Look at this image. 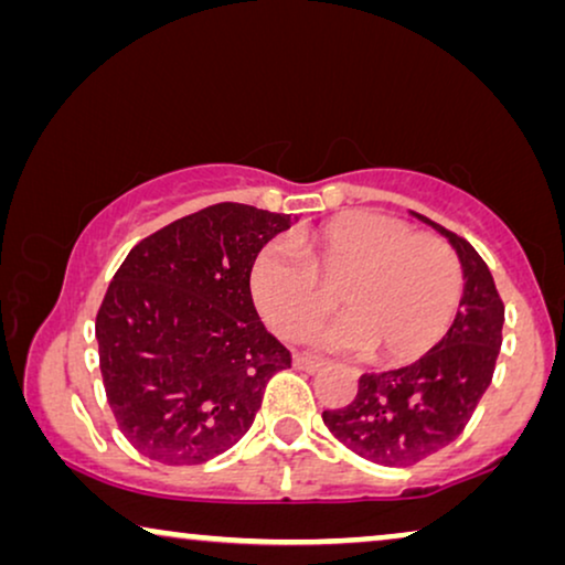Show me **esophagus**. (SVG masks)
Listing matches in <instances>:
<instances>
[{"label": "esophagus", "mask_w": 565, "mask_h": 565, "mask_svg": "<svg viewBox=\"0 0 565 565\" xmlns=\"http://www.w3.org/2000/svg\"><path fill=\"white\" fill-rule=\"evenodd\" d=\"M292 365H296L298 370H306V373H319V370L327 365V362L319 360V358H308V354H296Z\"/></svg>", "instance_id": "esophagus-1"}]
</instances>
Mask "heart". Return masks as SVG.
Returning <instances> with one entry per match:
<instances>
[{
  "label": "heart",
  "mask_w": 565,
  "mask_h": 565,
  "mask_svg": "<svg viewBox=\"0 0 565 565\" xmlns=\"http://www.w3.org/2000/svg\"><path fill=\"white\" fill-rule=\"evenodd\" d=\"M339 281L347 313L316 344L401 362L443 339L458 311L462 269L445 238L416 234L396 215L354 211L298 236L296 246H262L249 273L254 306L288 339L319 327L334 306L327 288Z\"/></svg>",
  "instance_id": "1"
}]
</instances>
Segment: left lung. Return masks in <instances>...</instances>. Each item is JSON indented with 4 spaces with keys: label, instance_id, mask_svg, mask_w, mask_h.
Returning <instances> with one entry per match:
<instances>
[{
    "label": "left lung",
    "instance_id": "1",
    "mask_svg": "<svg viewBox=\"0 0 565 565\" xmlns=\"http://www.w3.org/2000/svg\"><path fill=\"white\" fill-rule=\"evenodd\" d=\"M414 215L458 252L466 277L460 311L424 358L360 375L352 404L321 414L339 443L388 468L414 466L460 437L491 385L504 327V303L481 254L427 215Z\"/></svg>",
    "mask_w": 565,
    "mask_h": 565
}]
</instances>
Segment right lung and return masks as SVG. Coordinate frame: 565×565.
<instances>
[{"mask_svg": "<svg viewBox=\"0 0 565 565\" xmlns=\"http://www.w3.org/2000/svg\"><path fill=\"white\" fill-rule=\"evenodd\" d=\"M290 215L218 203L138 242L97 311L99 370L130 445L164 466H200L249 431L290 352L249 290L252 262Z\"/></svg>", "mask_w": 565, "mask_h": 565, "instance_id": "right-lung-1", "label": "right lung"}]
</instances>
